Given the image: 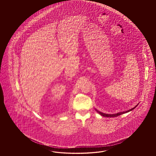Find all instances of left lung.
Returning a JSON list of instances; mask_svg holds the SVG:
<instances>
[{
  "label": "left lung",
  "instance_id": "1",
  "mask_svg": "<svg viewBox=\"0 0 156 156\" xmlns=\"http://www.w3.org/2000/svg\"><path fill=\"white\" fill-rule=\"evenodd\" d=\"M138 105H136L135 107H134L132 109H129V110H127L126 112H120V113H116V114H105V113H101V112H100L99 111H98V110H96V112H98V113L100 114L101 115H102V116H104V117H116V116H119V115H122V114H124V113H128V112H129L130 111H132L134 109H135L136 107Z\"/></svg>",
  "mask_w": 156,
  "mask_h": 156
}]
</instances>
